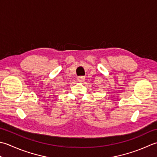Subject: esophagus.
I'll return each mask as SVG.
<instances>
[{
	"label": "esophagus",
	"mask_w": 157,
	"mask_h": 157,
	"mask_svg": "<svg viewBox=\"0 0 157 157\" xmlns=\"http://www.w3.org/2000/svg\"><path fill=\"white\" fill-rule=\"evenodd\" d=\"M78 78V81H80V82H82L83 81L85 80V76H78V77L77 78Z\"/></svg>",
	"instance_id": "1"
}]
</instances>
